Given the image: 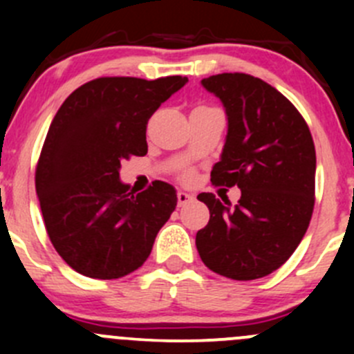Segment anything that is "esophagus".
Segmentation results:
<instances>
[{"label":"esophagus","instance_id":"obj_1","mask_svg":"<svg viewBox=\"0 0 354 354\" xmlns=\"http://www.w3.org/2000/svg\"><path fill=\"white\" fill-rule=\"evenodd\" d=\"M192 198H194V197H192L190 194H187V192H178V205H180V207H183L185 203L190 202Z\"/></svg>","mask_w":354,"mask_h":354}]
</instances>
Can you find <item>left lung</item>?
<instances>
[{"mask_svg": "<svg viewBox=\"0 0 354 354\" xmlns=\"http://www.w3.org/2000/svg\"><path fill=\"white\" fill-rule=\"evenodd\" d=\"M202 85L223 102L227 135L210 181L238 187L234 207L200 194L210 219L195 238L202 262L234 281L269 276L305 236L315 205V145L298 109L246 73H219Z\"/></svg>", "mask_w": 354, "mask_h": 354, "instance_id": "8db88e82", "label": "left lung"}]
</instances>
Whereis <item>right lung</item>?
<instances>
[{
	"label": "right lung",
	"instance_id": "obj_1",
	"mask_svg": "<svg viewBox=\"0 0 354 354\" xmlns=\"http://www.w3.org/2000/svg\"><path fill=\"white\" fill-rule=\"evenodd\" d=\"M187 77H101L71 92L56 113L35 167V192L56 252L78 274L118 279L151 255L176 207L154 181L133 195L120 181L131 156L147 154V121Z\"/></svg>",
	"mask_w": 354,
	"mask_h": 354
}]
</instances>
